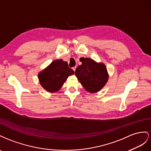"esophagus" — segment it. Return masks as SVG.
<instances>
[{
  "instance_id": "esophagus-1",
  "label": "esophagus",
  "mask_w": 151,
  "mask_h": 151,
  "mask_svg": "<svg viewBox=\"0 0 151 151\" xmlns=\"http://www.w3.org/2000/svg\"><path fill=\"white\" fill-rule=\"evenodd\" d=\"M73 71H75V70H76V66H75V67H73Z\"/></svg>"
}]
</instances>
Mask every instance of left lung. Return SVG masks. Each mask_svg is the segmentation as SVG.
Masks as SVG:
<instances>
[{"label":"left lung","mask_w":151,"mask_h":151,"mask_svg":"<svg viewBox=\"0 0 151 151\" xmlns=\"http://www.w3.org/2000/svg\"><path fill=\"white\" fill-rule=\"evenodd\" d=\"M80 61L81 64L76 69L75 75L80 83L90 93L100 91L109 79L105 64L88 58H81Z\"/></svg>","instance_id":"obj_1"}]
</instances>
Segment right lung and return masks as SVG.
Returning a JSON list of instances; mask_svg holds the SVG:
<instances>
[{
	"instance_id": "right-lung-1",
	"label": "right lung",
	"mask_w": 151,
	"mask_h": 151,
	"mask_svg": "<svg viewBox=\"0 0 151 151\" xmlns=\"http://www.w3.org/2000/svg\"><path fill=\"white\" fill-rule=\"evenodd\" d=\"M74 71L68 66V63L62 59L54 60L38 75L42 87L47 92H55L60 90L69 76Z\"/></svg>"
}]
</instances>
